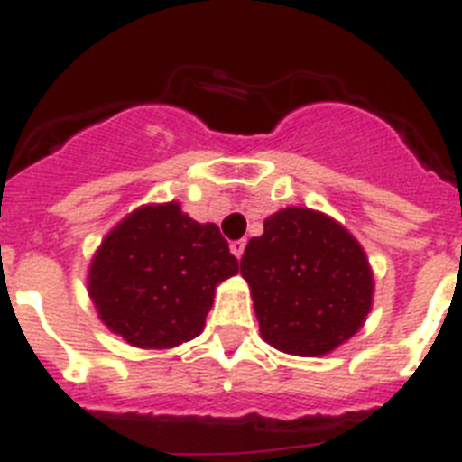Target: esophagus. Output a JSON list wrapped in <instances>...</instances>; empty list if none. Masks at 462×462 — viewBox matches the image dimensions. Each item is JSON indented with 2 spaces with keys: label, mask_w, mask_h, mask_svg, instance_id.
I'll use <instances>...</instances> for the list:
<instances>
[{
  "label": "esophagus",
  "mask_w": 462,
  "mask_h": 462,
  "mask_svg": "<svg viewBox=\"0 0 462 462\" xmlns=\"http://www.w3.org/2000/svg\"><path fill=\"white\" fill-rule=\"evenodd\" d=\"M244 248H246V239H236V242L230 244V251L236 260L244 255Z\"/></svg>",
  "instance_id": "34e87169"
}]
</instances>
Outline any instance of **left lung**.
Masks as SVG:
<instances>
[{
    "mask_svg": "<svg viewBox=\"0 0 462 462\" xmlns=\"http://www.w3.org/2000/svg\"><path fill=\"white\" fill-rule=\"evenodd\" d=\"M242 276L260 337L291 356L316 358L348 342L372 311L374 274L358 239L335 218L286 207L248 242Z\"/></svg>",
    "mask_w": 462,
    "mask_h": 462,
    "instance_id": "8db88e82",
    "label": "left lung"
}]
</instances>
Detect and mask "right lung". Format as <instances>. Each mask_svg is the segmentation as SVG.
<instances>
[{
    "label": "right lung",
    "mask_w": 462,
    "mask_h": 462,
    "mask_svg": "<svg viewBox=\"0 0 462 462\" xmlns=\"http://www.w3.org/2000/svg\"><path fill=\"white\" fill-rule=\"evenodd\" d=\"M239 272L214 223L179 202L143 204L102 239L88 295L114 335L136 348H174L204 330L216 286Z\"/></svg>",
    "instance_id": "1"
}]
</instances>
